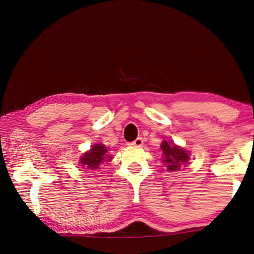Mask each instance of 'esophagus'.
I'll return each mask as SVG.
<instances>
[{"instance_id":"obj_1","label":"esophagus","mask_w":254,"mask_h":254,"mask_svg":"<svg viewBox=\"0 0 254 254\" xmlns=\"http://www.w3.org/2000/svg\"><path fill=\"white\" fill-rule=\"evenodd\" d=\"M142 144H143V138H142V137H137L135 141L128 143V145H132V146H141Z\"/></svg>"}]
</instances>
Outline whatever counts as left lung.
Listing matches in <instances>:
<instances>
[{"instance_id": "left-lung-1", "label": "left lung", "mask_w": 254, "mask_h": 254, "mask_svg": "<svg viewBox=\"0 0 254 254\" xmlns=\"http://www.w3.org/2000/svg\"><path fill=\"white\" fill-rule=\"evenodd\" d=\"M163 151V163H165L167 171H178L185 164L190 156L185 150L174 145L171 142L164 141L161 145Z\"/></svg>"}]
</instances>
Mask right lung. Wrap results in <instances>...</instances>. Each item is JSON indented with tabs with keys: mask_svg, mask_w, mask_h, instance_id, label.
Masks as SVG:
<instances>
[{
	"mask_svg": "<svg viewBox=\"0 0 254 254\" xmlns=\"http://www.w3.org/2000/svg\"><path fill=\"white\" fill-rule=\"evenodd\" d=\"M107 147L102 144H96L91 147V150L83 154V156L80 158L81 165L87 168V170L96 171L99 170L100 164L104 161H111L112 156H109L107 154Z\"/></svg>",
	"mask_w": 254,
	"mask_h": 254,
	"instance_id": "add662e5",
	"label": "right lung"
}]
</instances>
